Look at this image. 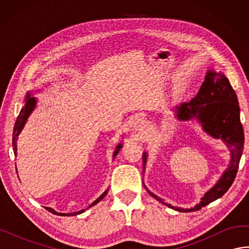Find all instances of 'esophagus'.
<instances>
[{"mask_svg":"<svg viewBox=\"0 0 249 249\" xmlns=\"http://www.w3.org/2000/svg\"><path fill=\"white\" fill-rule=\"evenodd\" d=\"M133 127H134V129L136 131H140V133H142V131H143V129L145 128V122H144V120L143 119H140V118L135 120Z\"/></svg>","mask_w":249,"mask_h":249,"instance_id":"esophagus-1","label":"esophagus"}]
</instances>
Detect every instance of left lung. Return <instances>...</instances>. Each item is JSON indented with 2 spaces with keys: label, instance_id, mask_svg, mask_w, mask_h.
I'll use <instances>...</instances> for the list:
<instances>
[{
  "label": "left lung",
  "instance_id": "1",
  "mask_svg": "<svg viewBox=\"0 0 249 249\" xmlns=\"http://www.w3.org/2000/svg\"><path fill=\"white\" fill-rule=\"evenodd\" d=\"M177 118L181 121H189L194 118L202 125L206 134L215 139H221L229 147L231 160L228 169L219 181L208 190L198 203L192 209H181L163 202V200L151 193L152 197L178 212H195L213 201L223 197L233 183L239 169V163L244 147V130L240 119V107L236 94L223 72L209 71L197 96L189 103H183L177 107ZM147 154L143 152V169Z\"/></svg>",
  "mask_w": 249,
  "mask_h": 249
}]
</instances>
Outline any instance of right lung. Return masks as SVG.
<instances>
[{
  "label": "right lung",
  "mask_w": 249,
  "mask_h": 249,
  "mask_svg": "<svg viewBox=\"0 0 249 249\" xmlns=\"http://www.w3.org/2000/svg\"><path fill=\"white\" fill-rule=\"evenodd\" d=\"M25 98H26L25 99V106L20 111V113H19L18 118H17V121H16V124H15V127H14V133H13V145H14L13 149H14V153H15L16 156H17V140H18V136L20 134V131L22 130L23 126L25 124V122H26V120H28V118H29V115L31 114L32 111L34 110L35 106H36V98L35 97H31V92L26 93ZM121 147H122V143H119L118 146H116V150H115L114 154H113V158L116 155H118V153L121 150ZM107 194H108V189L106 190V192L102 196H100V197H98L96 200H95L94 202L89 206V208H91V206L98 203L100 200L104 199L106 197V195H107ZM46 210H48L49 212H51L52 214L60 215V216H75V215L81 214V213L84 212V210H81V211H78V212H75V213H66L65 214V213H57V212H55L53 209H51V208H46Z\"/></svg>",
  "instance_id": "1"
}]
</instances>
